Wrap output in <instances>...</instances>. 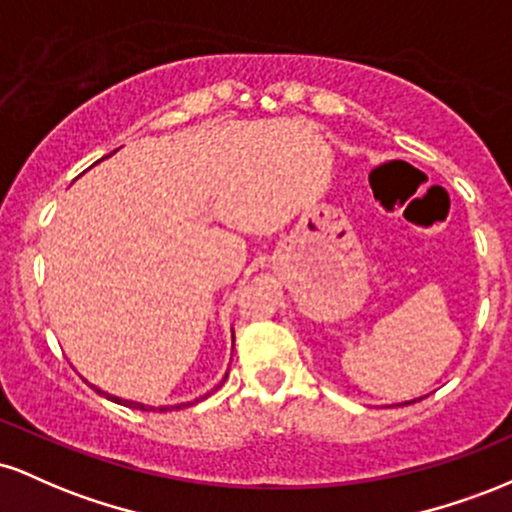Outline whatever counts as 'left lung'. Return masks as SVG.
<instances>
[{
    "label": "left lung",
    "instance_id": "obj_1",
    "mask_svg": "<svg viewBox=\"0 0 512 512\" xmlns=\"http://www.w3.org/2000/svg\"><path fill=\"white\" fill-rule=\"evenodd\" d=\"M421 399V397H419ZM419 399H411V402H404V404H414V402H419Z\"/></svg>",
    "mask_w": 512,
    "mask_h": 512
}]
</instances>
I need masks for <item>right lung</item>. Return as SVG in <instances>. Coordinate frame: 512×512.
I'll use <instances>...</instances> for the list:
<instances>
[{
  "instance_id": "obj_1",
  "label": "right lung",
  "mask_w": 512,
  "mask_h": 512,
  "mask_svg": "<svg viewBox=\"0 0 512 512\" xmlns=\"http://www.w3.org/2000/svg\"><path fill=\"white\" fill-rule=\"evenodd\" d=\"M228 378V375H226ZM93 390L96 392H101L98 390L96 385H91ZM101 395H105L108 399H113V402H117V404H125V407H129V409H142V411H173V409H185V407H192V404H197L199 399H204V397H199V399H195V402H182V404H173V407H149V404H142V402H132V399H122V397H115V395H108V392H101Z\"/></svg>"
}]
</instances>
